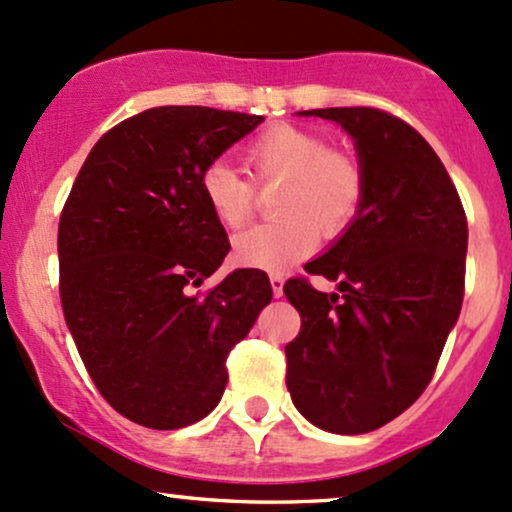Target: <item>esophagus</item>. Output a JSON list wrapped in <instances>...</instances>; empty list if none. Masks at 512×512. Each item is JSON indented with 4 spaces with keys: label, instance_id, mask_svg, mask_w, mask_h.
I'll return each mask as SVG.
<instances>
[{
    "label": "esophagus",
    "instance_id": "1",
    "mask_svg": "<svg viewBox=\"0 0 512 512\" xmlns=\"http://www.w3.org/2000/svg\"><path fill=\"white\" fill-rule=\"evenodd\" d=\"M269 281H272V291H274V296L279 298L281 293H284V274H269Z\"/></svg>",
    "mask_w": 512,
    "mask_h": 512
}]
</instances>
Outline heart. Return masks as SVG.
I'll use <instances>...</instances> for the list:
<instances>
[{
	"instance_id": "b5f03b06",
	"label": "heart",
	"mask_w": 512,
	"mask_h": 512,
	"mask_svg": "<svg viewBox=\"0 0 512 512\" xmlns=\"http://www.w3.org/2000/svg\"><path fill=\"white\" fill-rule=\"evenodd\" d=\"M250 181L226 161H211L199 173V192L214 219L238 228L257 204L255 187L279 185L272 199L276 221L245 228L233 238L240 267L284 272L310 255L322 240L342 238L366 199V168L351 151L334 149L322 134L276 122L243 146Z\"/></svg>"
}]
</instances>
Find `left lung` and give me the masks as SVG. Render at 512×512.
<instances>
[{
	"label": "left lung",
	"instance_id": "obj_1",
	"mask_svg": "<svg viewBox=\"0 0 512 512\" xmlns=\"http://www.w3.org/2000/svg\"><path fill=\"white\" fill-rule=\"evenodd\" d=\"M339 122L366 168L354 226L284 284L301 313L286 344L293 404L330 433H368L409 409L436 373L460 315L467 216L431 144L402 117L378 108L305 110Z\"/></svg>",
	"mask_w": 512,
	"mask_h": 512
}]
</instances>
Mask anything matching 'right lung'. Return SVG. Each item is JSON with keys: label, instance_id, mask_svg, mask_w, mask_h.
I'll return each mask as SVG.
<instances>
[{"label": "right lung", "instance_id": "add662e5", "mask_svg": "<svg viewBox=\"0 0 512 512\" xmlns=\"http://www.w3.org/2000/svg\"><path fill=\"white\" fill-rule=\"evenodd\" d=\"M262 115L161 105L103 134L76 175L57 231L64 320L105 402L173 431L226 390V358L272 301L260 269L199 289L231 250L199 173Z\"/></svg>", "mask_w": 512, "mask_h": 512}]
</instances>
